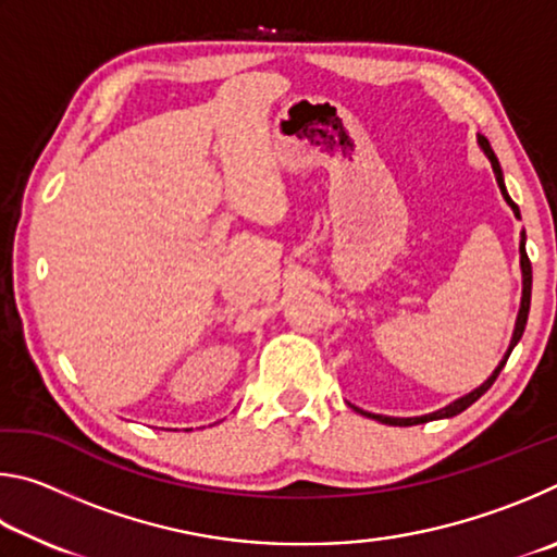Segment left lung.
Here are the masks:
<instances>
[{
    "instance_id": "obj_1",
    "label": "left lung",
    "mask_w": 557,
    "mask_h": 557,
    "mask_svg": "<svg viewBox=\"0 0 557 557\" xmlns=\"http://www.w3.org/2000/svg\"><path fill=\"white\" fill-rule=\"evenodd\" d=\"M476 143H479V147H482V152L488 157V162H492V169H494V174H496L498 188H502V196H504V201H506L508 206H511V211H513L516 219H521V211H518V206L511 201V196H508V191H506L502 164H498V159H496V154H494L492 145H488V139H486V137H482V135H476ZM518 252H521L523 295H521V309H518L516 326H513V334H511V344H508L506 354H504L502 361H498V366H496V369H494V373L488 375V379H486L482 385H479V388H474V391L467 393V395H461V398H457V400H451L449 405H445V408H440V410H435V412H428V414H418V418H391V414H375V412H366V410H361V408H356V405H351V408H354L356 412L366 414V418H371V420H379V422H383V425L410 428V425H422V422H430V420L455 418V414H459L461 410H467L471 403H476L479 398H482V395H484V393H486V391L492 388V385H494L496 375L502 373V369H504L506 361H508V356H511V351H513V346H516L518 342H521V336H523V329H525V322H528V309H531V285H533V270H531V260H528V256H525V231H521V245H518Z\"/></svg>"
}]
</instances>
